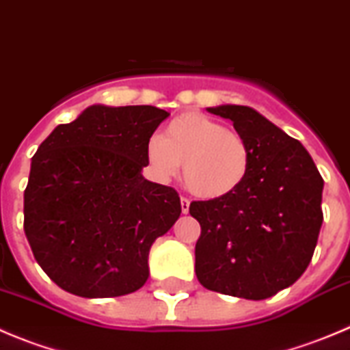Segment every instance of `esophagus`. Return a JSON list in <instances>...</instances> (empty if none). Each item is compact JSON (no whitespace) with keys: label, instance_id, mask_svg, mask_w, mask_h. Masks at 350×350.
<instances>
[{"label":"esophagus","instance_id":"1","mask_svg":"<svg viewBox=\"0 0 350 350\" xmlns=\"http://www.w3.org/2000/svg\"><path fill=\"white\" fill-rule=\"evenodd\" d=\"M181 211L185 214L190 211V200H188V198H185V197H181Z\"/></svg>","mask_w":350,"mask_h":350}]
</instances>
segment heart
<instances>
[{
    "label": "heart",
    "instance_id": "obj_1",
    "mask_svg": "<svg viewBox=\"0 0 350 350\" xmlns=\"http://www.w3.org/2000/svg\"><path fill=\"white\" fill-rule=\"evenodd\" d=\"M146 159L160 179L176 176L183 165L185 187L206 200L234 193L251 165L247 141L197 111L176 116L163 129L162 137H150Z\"/></svg>",
    "mask_w": 350,
    "mask_h": 350
}]
</instances>
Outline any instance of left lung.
Segmentation results:
<instances>
[{"instance_id":"8db88e82","label":"left lung","mask_w":350,"mask_h":350,"mask_svg":"<svg viewBox=\"0 0 350 350\" xmlns=\"http://www.w3.org/2000/svg\"><path fill=\"white\" fill-rule=\"evenodd\" d=\"M234 122L247 141L251 165L234 193L195 200L200 223L195 273L211 291L265 300L300 279L323 225L324 181L300 141L250 106L207 108Z\"/></svg>"}]
</instances>
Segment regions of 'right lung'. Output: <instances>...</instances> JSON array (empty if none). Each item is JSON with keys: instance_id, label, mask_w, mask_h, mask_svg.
Masks as SVG:
<instances>
[{"instance_id": "1", "label": "right lung", "mask_w": 350, "mask_h": 350, "mask_svg": "<svg viewBox=\"0 0 350 350\" xmlns=\"http://www.w3.org/2000/svg\"><path fill=\"white\" fill-rule=\"evenodd\" d=\"M169 116L155 106L94 105L53 129L31 160L24 232L38 265L83 298L129 295L181 214L174 188L143 178L146 143Z\"/></svg>"}]
</instances>
